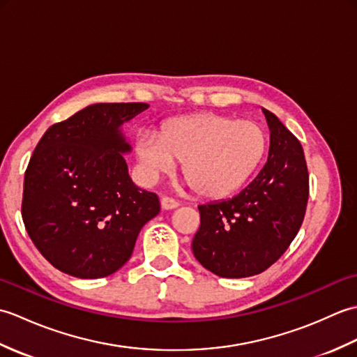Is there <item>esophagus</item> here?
Listing matches in <instances>:
<instances>
[{
	"label": "esophagus",
	"instance_id": "34e87169",
	"mask_svg": "<svg viewBox=\"0 0 357 357\" xmlns=\"http://www.w3.org/2000/svg\"><path fill=\"white\" fill-rule=\"evenodd\" d=\"M161 207L162 210H173L179 207V202L174 201L173 198H169V196H164V198H161Z\"/></svg>",
	"mask_w": 357,
	"mask_h": 357
}]
</instances>
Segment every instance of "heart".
I'll use <instances>...</instances> for the list:
<instances>
[{
	"mask_svg": "<svg viewBox=\"0 0 357 357\" xmlns=\"http://www.w3.org/2000/svg\"><path fill=\"white\" fill-rule=\"evenodd\" d=\"M267 135L253 121H234L219 113L172 119L159 135L141 132L136 158L147 178L172 172L183 161V176L202 198H222L236 192L259 165Z\"/></svg>",
	"mask_w": 357,
	"mask_h": 357,
	"instance_id": "b5f03b06",
	"label": "heart"
}]
</instances>
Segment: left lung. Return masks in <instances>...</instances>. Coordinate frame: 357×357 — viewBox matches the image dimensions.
I'll return each mask as SVG.
<instances>
[{"instance_id":"obj_1","label":"left lung","mask_w":357,"mask_h":357,"mask_svg":"<svg viewBox=\"0 0 357 357\" xmlns=\"http://www.w3.org/2000/svg\"><path fill=\"white\" fill-rule=\"evenodd\" d=\"M270 128L268 159L230 199L199 206L201 227L192 250L204 268L221 278L259 275L285 253L304 221L308 170L298 138L262 109Z\"/></svg>"}]
</instances>
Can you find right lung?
<instances>
[{
  "mask_svg": "<svg viewBox=\"0 0 357 357\" xmlns=\"http://www.w3.org/2000/svg\"><path fill=\"white\" fill-rule=\"evenodd\" d=\"M144 102L92 104L43 135L24 174L22 221L53 267L79 279L113 275L159 213L155 193L128 174L123 124Z\"/></svg>",
  "mask_w": 357,
  "mask_h": 357,
  "instance_id": "add662e5",
  "label": "right lung"
}]
</instances>
